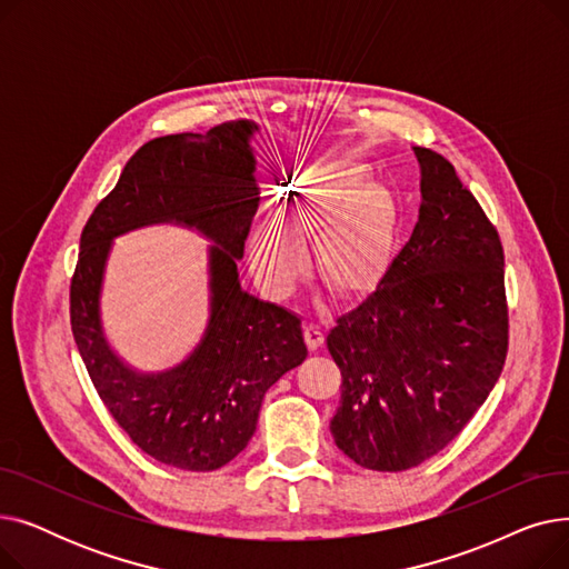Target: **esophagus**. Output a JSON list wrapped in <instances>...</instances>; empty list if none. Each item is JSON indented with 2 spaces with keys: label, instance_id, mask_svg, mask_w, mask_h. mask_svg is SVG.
Instances as JSON below:
<instances>
[{
  "label": "esophagus",
  "instance_id": "1",
  "mask_svg": "<svg viewBox=\"0 0 569 569\" xmlns=\"http://www.w3.org/2000/svg\"><path fill=\"white\" fill-rule=\"evenodd\" d=\"M305 339H307V343H309L311 350H318V348L322 346V341H325V335H322V330H320V325L307 322V325H305Z\"/></svg>",
  "mask_w": 569,
  "mask_h": 569
}]
</instances>
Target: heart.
<instances>
[{
    "mask_svg": "<svg viewBox=\"0 0 569 569\" xmlns=\"http://www.w3.org/2000/svg\"><path fill=\"white\" fill-rule=\"evenodd\" d=\"M300 209L290 223L267 217L251 232L249 258L262 288L288 295L305 272L302 239L313 234L316 274L339 292L371 286L390 256L397 207L392 196L371 182L369 168L335 159L307 168L290 191Z\"/></svg>",
    "mask_w": 569,
    "mask_h": 569,
    "instance_id": "obj_1",
    "label": "heart"
}]
</instances>
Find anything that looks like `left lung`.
Here are the masks:
<instances>
[{
	"mask_svg": "<svg viewBox=\"0 0 569 569\" xmlns=\"http://www.w3.org/2000/svg\"><path fill=\"white\" fill-rule=\"evenodd\" d=\"M415 154L420 219L327 335L341 369L330 431L348 459L380 472L420 466L461 433L500 378L510 330L498 230L450 161Z\"/></svg>",
	"mask_w": 569,
	"mask_h": 569,
	"instance_id": "1",
	"label": "left lung"
}]
</instances>
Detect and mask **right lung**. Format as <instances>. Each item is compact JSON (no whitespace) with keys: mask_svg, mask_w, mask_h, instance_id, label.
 Masks as SVG:
<instances>
[{"mask_svg":"<svg viewBox=\"0 0 569 569\" xmlns=\"http://www.w3.org/2000/svg\"><path fill=\"white\" fill-rule=\"evenodd\" d=\"M253 122L144 142L80 234L71 279V330L97 392L140 450L207 472L249 445L264 392L305 362L302 320L239 286L237 260L258 207ZM154 222L198 229L210 248V320L197 350L159 375L131 370L107 343L100 288L111 239Z\"/></svg>","mask_w":569,"mask_h":569,"instance_id":"right-lung-1","label":"right lung"}]
</instances>
